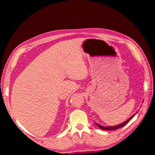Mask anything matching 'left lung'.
<instances>
[{
  "label": "left lung",
  "instance_id": "left-lung-1",
  "mask_svg": "<svg viewBox=\"0 0 155 155\" xmlns=\"http://www.w3.org/2000/svg\"><path fill=\"white\" fill-rule=\"evenodd\" d=\"M137 114V113H135V114L134 115H133L132 116H131L129 119H128L127 121H125L124 122H123L122 124H119V125H117V126H115V127H103V126L101 125H99L98 124H97L96 123V125L98 126V127L101 128V129L102 130H116V129H118V128H122L124 127V126H125L126 124H127V123L130 121V120L133 118V117L135 116V114Z\"/></svg>",
  "mask_w": 155,
  "mask_h": 155
}]
</instances>
